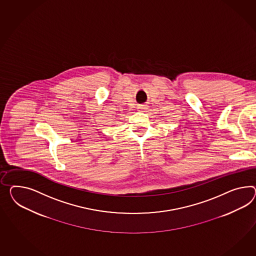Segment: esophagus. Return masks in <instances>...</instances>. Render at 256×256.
I'll return each mask as SVG.
<instances>
[{"label": "esophagus", "instance_id": "1", "mask_svg": "<svg viewBox=\"0 0 256 256\" xmlns=\"http://www.w3.org/2000/svg\"><path fill=\"white\" fill-rule=\"evenodd\" d=\"M146 110V106H138V110Z\"/></svg>", "mask_w": 256, "mask_h": 256}]
</instances>
